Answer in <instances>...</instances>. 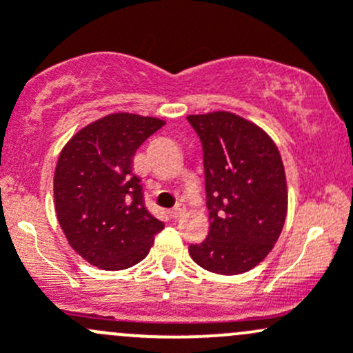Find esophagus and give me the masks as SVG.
Segmentation results:
<instances>
[{
	"instance_id": "34e87169",
	"label": "esophagus",
	"mask_w": 353,
	"mask_h": 353,
	"mask_svg": "<svg viewBox=\"0 0 353 353\" xmlns=\"http://www.w3.org/2000/svg\"><path fill=\"white\" fill-rule=\"evenodd\" d=\"M184 212H186V206H184V203H177V205L174 206L172 212H170V215H172V219L177 220L184 215Z\"/></svg>"
}]
</instances>
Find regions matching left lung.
I'll return each mask as SVG.
<instances>
[{
  "mask_svg": "<svg viewBox=\"0 0 353 353\" xmlns=\"http://www.w3.org/2000/svg\"><path fill=\"white\" fill-rule=\"evenodd\" d=\"M203 147L210 232L190 245L201 268L249 272L268 256L287 216V181L272 138L230 112L188 116Z\"/></svg>",
  "mask_w": 353,
  "mask_h": 353,
  "instance_id": "1",
  "label": "left lung"
}]
</instances>
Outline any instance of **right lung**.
<instances>
[{"mask_svg": "<svg viewBox=\"0 0 353 353\" xmlns=\"http://www.w3.org/2000/svg\"><path fill=\"white\" fill-rule=\"evenodd\" d=\"M162 119L110 114L78 131L59 155L54 205L68 243L90 265L116 272L140 263L163 223L148 212L133 157Z\"/></svg>", "mask_w": 353, "mask_h": 353, "instance_id": "obj_1", "label": "right lung"}]
</instances>
